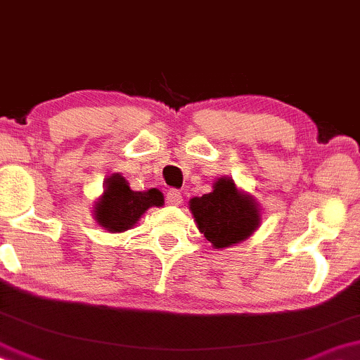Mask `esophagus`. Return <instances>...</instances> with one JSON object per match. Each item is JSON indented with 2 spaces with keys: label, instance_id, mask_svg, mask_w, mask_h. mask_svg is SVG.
I'll use <instances>...</instances> for the list:
<instances>
[{
  "label": "esophagus",
  "instance_id": "1",
  "mask_svg": "<svg viewBox=\"0 0 360 360\" xmlns=\"http://www.w3.org/2000/svg\"><path fill=\"white\" fill-rule=\"evenodd\" d=\"M167 203L168 205H180L181 195L179 190H168L167 192Z\"/></svg>",
  "mask_w": 360,
  "mask_h": 360
}]
</instances>
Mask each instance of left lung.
Listing matches in <instances>:
<instances>
[{
    "instance_id": "obj_1",
    "label": "left lung",
    "mask_w": 360,
    "mask_h": 360,
    "mask_svg": "<svg viewBox=\"0 0 360 360\" xmlns=\"http://www.w3.org/2000/svg\"><path fill=\"white\" fill-rule=\"evenodd\" d=\"M188 205L197 229L214 248L247 240L262 224L255 197L238 188L232 176L217 179L210 193L193 197Z\"/></svg>"
}]
</instances>
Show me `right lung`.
Listing matches in <instances>:
<instances>
[{"mask_svg":"<svg viewBox=\"0 0 360 360\" xmlns=\"http://www.w3.org/2000/svg\"><path fill=\"white\" fill-rule=\"evenodd\" d=\"M163 193L158 188L135 192L122 173H112L103 184V193L93 205V219L110 233H122L135 227L152 207L163 205Z\"/></svg>","mask_w":360,"mask_h":360,"instance_id":"right-lung-1","label":"right lung"}]
</instances>
